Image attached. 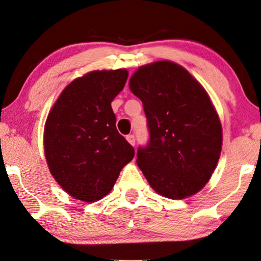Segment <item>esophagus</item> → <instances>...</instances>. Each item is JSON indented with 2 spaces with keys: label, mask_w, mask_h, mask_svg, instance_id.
I'll list each match as a JSON object with an SVG mask.
<instances>
[{
  "label": "esophagus",
  "mask_w": 261,
  "mask_h": 261,
  "mask_svg": "<svg viewBox=\"0 0 261 261\" xmlns=\"http://www.w3.org/2000/svg\"><path fill=\"white\" fill-rule=\"evenodd\" d=\"M126 139H127L128 142H129V143L132 144V146H135V136H134L133 134L127 135V136H126Z\"/></svg>",
  "instance_id": "34e87169"
}]
</instances>
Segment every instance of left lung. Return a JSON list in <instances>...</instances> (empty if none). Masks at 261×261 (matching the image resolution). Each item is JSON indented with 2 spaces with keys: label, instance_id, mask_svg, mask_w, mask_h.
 I'll use <instances>...</instances> for the list:
<instances>
[{
  "label": "left lung",
  "instance_id": "1",
  "mask_svg": "<svg viewBox=\"0 0 261 261\" xmlns=\"http://www.w3.org/2000/svg\"><path fill=\"white\" fill-rule=\"evenodd\" d=\"M147 117L149 141L138 163L157 193L185 199L211 179L222 148V127L207 92L181 66L157 61L129 80Z\"/></svg>",
  "mask_w": 261,
  "mask_h": 261
}]
</instances>
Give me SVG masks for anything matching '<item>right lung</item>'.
Listing matches in <instances>:
<instances>
[{"label": "right lung", "instance_id": "1", "mask_svg": "<svg viewBox=\"0 0 261 261\" xmlns=\"http://www.w3.org/2000/svg\"><path fill=\"white\" fill-rule=\"evenodd\" d=\"M126 69L95 70L72 81L47 117L44 148L55 180L72 198L95 202L110 193L134 148L115 127L111 102Z\"/></svg>", "mask_w": 261, "mask_h": 261}]
</instances>
